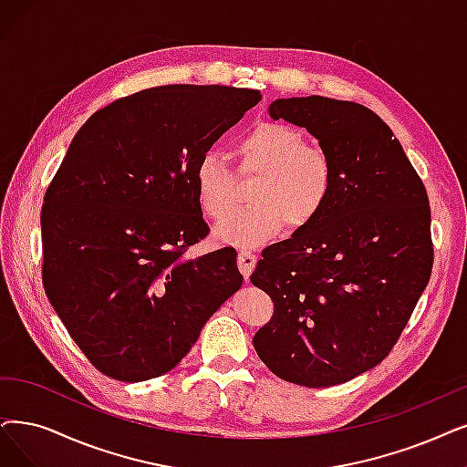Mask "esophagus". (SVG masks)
<instances>
[{
	"label": "esophagus",
	"mask_w": 467,
	"mask_h": 467,
	"mask_svg": "<svg viewBox=\"0 0 467 467\" xmlns=\"http://www.w3.org/2000/svg\"><path fill=\"white\" fill-rule=\"evenodd\" d=\"M237 266H239L241 274H244V277L249 279L251 272L256 266V254L253 251H249V249H241L237 253Z\"/></svg>",
	"instance_id": "34e87169"
}]
</instances>
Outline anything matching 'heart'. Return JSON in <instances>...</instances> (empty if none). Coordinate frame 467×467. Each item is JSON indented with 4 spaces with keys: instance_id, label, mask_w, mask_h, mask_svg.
Wrapping results in <instances>:
<instances>
[{
    "instance_id": "b5f03b06",
    "label": "heart",
    "mask_w": 467,
    "mask_h": 467,
    "mask_svg": "<svg viewBox=\"0 0 467 467\" xmlns=\"http://www.w3.org/2000/svg\"><path fill=\"white\" fill-rule=\"evenodd\" d=\"M237 172L254 174L249 204L227 213L235 202V178L220 153L207 149L197 159L193 183L201 211L222 220L214 237L228 245H260L287 226L305 230L326 211L333 195L335 166L326 147L308 143L298 130L279 122H258L235 143Z\"/></svg>"
}]
</instances>
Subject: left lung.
Returning <instances> with one entry per match:
<instances>
[{"label": "left lung", "mask_w": 467, "mask_h": 467, "mask_svg": "<svg viewBox=\"0 0 467 467\" xmlns=\"http://www.w3.org/2000/svg\"><path fill=\"white\" fill-rule=\"evenodd\" d=\"M272 119L306 128L335 166L322 216L263 251L251 275L274 314L254 350L310 389L350 381L397 345L433 268L431 209L400 141L374 110L322 96L277 99Z\"/></svg>", "instance_id": "1"}]
</instances>
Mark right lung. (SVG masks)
Masks as SVG:
<instances>
[{
	"instance_id": "right-lung-1",
	"label": "right lung",
	"mask_w": 467,
	"mask_h": 467,
	"mask_svg": "<svg viewBox=\"0 0 467 467\" xmlns=\"http://www.w3.org/2000/svg\"><path fill=\"white\" fill-rule=\"evenodd\" d=\"M260 99L249 88H149L96 110L74 136L44 195L42 282L107 378L171 371L241 287L232 247L185 258L209 235L193 171Z\"/></svg>"
}]
</instances>
